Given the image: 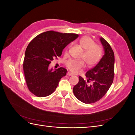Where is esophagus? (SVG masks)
I'll use <instances>...</instances> for the list:
<instances>
[{
    "mask_svg": "<svg viewBox=\"0 0 135 135\" xmlns=\"http://www.w3.org/2000/svg\"><path fill=\"white\" fill-rule=\"evenodd\" d=\"M67 75H68V76H73V74H72L71 73H70V72H68V73H67Z\"/></svg>",
    "mask_w": 135,
    "mask_h": 135,
    "instance_id": "obj_1",
    "label": "esophagus"
}]
</instances>
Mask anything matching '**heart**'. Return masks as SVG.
Listing matches in <instances>:
<instances>
[{
	"label": "heart",
	"instance_id": "obj_1",
	"mask_svg": "<svg viewBox=\"0 0 135 135\" xmlns=\"http://www.w3.org/2000/svg\"><path fill=\"white\" fill-rule=\"evenodd\" d=\"M79 44L84 50L80 58L83 59L89 67H92L99 62L102 56V49L99 44L88 36H84L79 40ZM83 60H69L66 66L72 73H77L85 66Z\"/></svg>",
	"mask_w": 135,
	"mask_h": 135
}]
</instances>
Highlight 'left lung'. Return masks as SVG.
Listing matches in <instances>:
<instances>
[{"label":"left lung","mask_w":135,"mask_h":135,"mask_svg":"<svg viewBox=\"0 0 135 135\" xmlns=\"http://www.w3.org/2000/svg\"><path fill=\"white\" fill-rule=\"evenodd\" d=\"M104 50V55L93 68L85 74L87 81L79 76V82L73 88L75 96L85 104H92L100 100L113 83L114 76V54L111 46L103 38L100 39ZM93 81L92 85L87 83Z\"/></svg>","instance_id":"obj_1"}]
</instances>
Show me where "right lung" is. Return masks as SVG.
I'll list each match as a JSON object with an SVG mask.
<instances>
[{"instance_id": "1", "label": "right lung", "mask_w": 135, "mask_h": 135, "mask_svg": "<svg viewBox=\"0 0 135 135\" xmlns=\"http://www.w3.org/2000/svg\"><path fill=\"white\" fill-rule=\"evenodd\" d=\"M78 34L48 31L37 35L28 44L23 69L29 91L39 97L54 92L67 70L60 68L49 70L51 61L60 57L65 47L78 37Z\"/></svg>"}]
</instances>
